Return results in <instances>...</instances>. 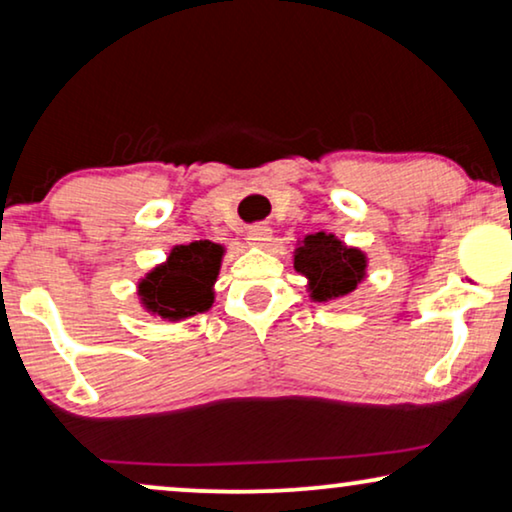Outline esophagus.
I'll return each mask as SVG.
<instances>
[{
	"mask_svg": "<svg viewBox=\"0 0 512 512\" xmlns=\"http://www.w3.org/2000/svg\"><path fill=\"white\" fill-rule=\"evenodd\" d=\"M270 237H272V230L265 226V223H256V226H251L247 230L249 244H256V247H265V244L270 242Z\"/></svg>",
	"mask_w": 512,
	"mask_h": 512,
	"instance_id": "esophagus-1",
	"label": "esophagus"
}]
</instances>
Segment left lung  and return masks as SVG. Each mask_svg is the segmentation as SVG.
I'll return each mask as SVG.
<instances>
[{"instance_id":"left-lung-1","label":"left lung","mask_w":512,"mask_h":512,"mask_svg":"<svg viewBox=\"0 0 512 512\" xmlns=\"http://www.w3.org/2000/svg\"><path fill=\"white\" fill-rule=\"evenodd\" d=\"M293 265L310 279L312 298L328 300L356 289L366 270V258L359 249H347L333 235L317 233L305 237Z\"/></svg>"}]
</instances>
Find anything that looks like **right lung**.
<instances>
[{
    "label": "right lung",
    "instance_id": "obj_1",
    "mask_svg": "<svg viewBox=\"0 0 512 512\" xmlns=\"http://www.w3.org/2000/svg\"><path fill=\"white\" fill-rule=\"evenodd\" d=\"M223 249L200 240L181 244L139 284V296L151 312L163 319H184L212 307V284L219 275Z\"/></svg>",
    "mask_w": 512,
    "mask_h": 512
}]
</instances>
